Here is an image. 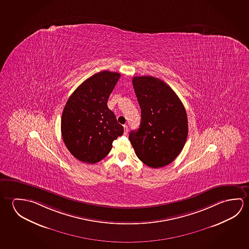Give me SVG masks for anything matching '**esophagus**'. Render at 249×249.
<instances>
[{"instance_id":"1","label":"esophagus","mask_w":249,"mask_h":249,"mask_svg":"<svg viewBox=\"0 0 249 249\" xmlns=\"http://www.w3.org/2000/svg\"><path fill=\"white\" fill-rule=\"evenodd\" d=\"M127 133H128V126L124 125V135H127Z\"/></svg>"}]
</instances>
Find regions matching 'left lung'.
Masks as SVG:
<instances>
[{
	"label": "left lung",
	"instance_id": "left-lung-1",
	"mask_svg": "<svg viewBox=\"0 0 249 249\" xmlns=\"http://www.w3.org/2000/svg\"><path fill=\"white\" fill-rule=\"evenodd\" d=\"M132 82L142 121L128 139L143 163L165 167L179 155L188 138L186 109L175 91L158 78L135 76Z\"/></svg>",
	"mask_w": 249,
	"mask_h": 249
}]
</instances>
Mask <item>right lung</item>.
Masks as SVG:
<instances>
[{
    "label": "right lung",
    "mask_w": 249,
    "mask_h": 249,
    "mask_svg": "<svg viewBox=\"0 0 249 249\" xmlns=\"http://www.w3.org/2000/svg\"><path fill=\"white\" fill-rule=\"evenodd\" d=\"M120 77V73L107 70L94 73L66 103L61 115L62 139L70 153L82 162L102 160L114 140L123 135V126L107 104Z\"/></svg>",
    "instance_id": "right-lung-1"
}]
</instances>
